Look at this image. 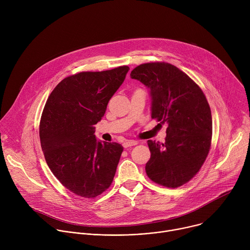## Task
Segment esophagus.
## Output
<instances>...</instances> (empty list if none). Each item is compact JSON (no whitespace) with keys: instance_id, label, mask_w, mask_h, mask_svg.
<instances>
[{"instance_id":"1","label":"esophagus","mask_w":250,"mask_h":250,"mask_svg":"<svg viewBox=\"0 0 250 250\" xmlns=\"http://www.w3.org/2000/svg\"><path fill=\"white\" fill-rule=\"evenodd\" d=\"M136 145H137L136 140H126L123 144L125 148H127V147H130V146H136Z\"/></svg>"}]
</instances>
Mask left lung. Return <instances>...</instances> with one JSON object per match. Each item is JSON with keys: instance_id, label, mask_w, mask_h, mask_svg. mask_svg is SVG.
Listing matches in <instances>:
<instances>
[{"instance_id": "obj_1", "label": "left lung", "mask_w": 250, "mask_h": 250, "mask_svg": "<svg viewBox=\"0 0 250 250\" xmlns=\"http://www.w3.org/2000/svg\"><path fill=\"white\" fill-rule=\"evenodd\" d=\"M130 77L150 90L151 118L168 124L164 144L147 141L146 174L159 185L180 187L199 172L209 151L212 122L206 96L186 73L166 62L140 64Z\"/></svg>"}]
</instances>
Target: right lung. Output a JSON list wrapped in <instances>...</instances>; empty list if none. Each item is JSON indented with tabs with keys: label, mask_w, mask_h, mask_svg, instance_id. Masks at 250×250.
I'll use <instances>...</instances> for the list:
<instances>
[{
	"label": "right lung",
	"mask_w": 250,
	"mask_h": 250,
	"mask_svg": "<svg viewBox=\"0 0 250 250\" xmlns=\"http://www.w3.org/2000/svg\"><path fill=\"white\" fill-rule=\"evenodd\" d=\"M128 70V66H120L71 75L46 101L40 125L44 158L59 182L77 196L95 198L114 180L124 147L97 140L95 125Z\"/></svg>",
	"instance_id": "right-lung-1"
}]
</instances>
